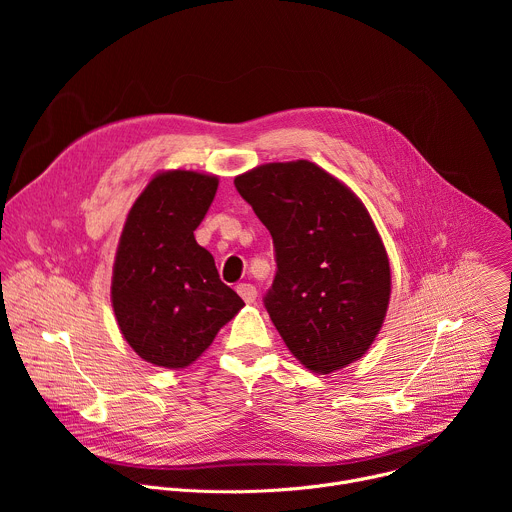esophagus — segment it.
<instances>
[{
  "label": "esophagus",
  "mask_w": 512,
  "mask_h": 512,
  "mask_svg": "<svg viewBox=\"0 0 512 512\" xmlns=\"http://www.w3.org/2000/svg\"><path fill=\"white\" fill-rule=\"evenodd\" d=\"M237 291L239 296L247 302V304H253L257 300V287L253 283H239L237 285Z\"/></svg>",
  "instance_id": "1"
}]
</instances>
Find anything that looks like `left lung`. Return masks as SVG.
I'll use <instances>...</instances> for the list:
<instances>
[{
	"label": "left lung",
	"mask_w": 512,
	"mask_h": 512,
	"mask_svg": "<svg viewBox=\"0 0 512 512\" xmlns=\"http://www.w3.org/2000/svg\"><path fill=\"white\" fill-rule=\"evenodd\" d=\"M267 227L275 279L263 304L306 369L334 373L369 350L391 294V269L367 208L308 160L235 178Z\"/></svg>",
	"instance_id": "8db88e82"
}]
</instances>
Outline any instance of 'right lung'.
Masks as SVG:
<instances>
[{
	"mask_svg": "<svg viewBox=\"0 0 512 512\" xmlns=\"http://www.w3.org/2000/svg\"><path fill=\"white\" fill-rule=\"evenodd\" d=\"M216 188V176L162 172L127 214L111 302L123 338L156 367H188L245 306L194 239Z\"/></svg>",
	"mask_w": 512,
	"mask_h": 512,
	"instance_id": "obj_1",
	"label": "right lung"
}]
</instances>
